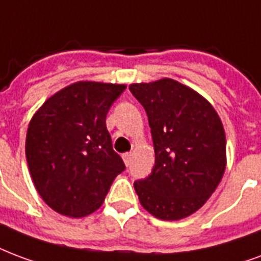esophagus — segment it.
Segmentation results:
<instances>
[{"mask_svg": "<svg viewBox=\"0 0 261 261\" xmlns=\"http://www.w3.org/2000/svg\"><path fill=\"white\" fill-rule=\"evenodd\" d=\"M131 158H133V153H131V152H125L124 155H123V160H124L125 166H128V165H130Z\"/></svg>", "mask_w": 261, "mask_h": 261, "instance_id": "34e87169", "label": "esophagus"}]
</instances>
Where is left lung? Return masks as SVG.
<instances>
[{"instance_id": "left-lung-1", "label": "left lung", "mask_w": 261, "mask_h": 261, "mask_svg": "<svg viewBox=\"0 0 261 261\" xmlns=\"http://www.w3.org/2000/svg\"><path fill=\"white\" fill-rule=\"evenodd\" d=\"M148 116L155 149L149 177L134 182L142 207L174 221L209 199L227 166L225 131L204 96L173 79L130 84Z\"/></svg>"}]
</instances>
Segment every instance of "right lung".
<instances>
[{"label":"right lung","mask_w":261,"mask_h":261,"mask_svg":"<svg viewBox=\"0 0 261 261\" xmlns=\"http://www.w3.org/2000/svg\"><path fill=\"white\" fill-rule=\"evenodd\" d=\"M124 90V84L73 83L33 115L29 170L38 195L57 213L73 219L94 213L125 169L106 128V115Z\"/></svg>","instance_id":"obj_1"}]
</instances>
